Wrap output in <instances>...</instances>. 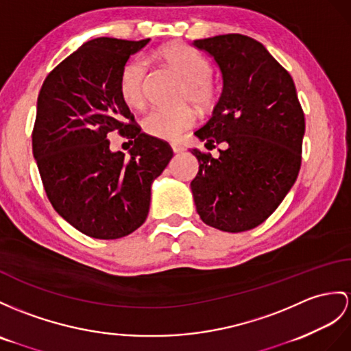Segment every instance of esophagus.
Returning a JSON list of instances; mask_svg holds the SVG:
<instances>
[{
    "instance_id": "1",
    "label": "esophagus",
    "mask_w": 351,
    "mask_h": 351,
    "mask_svg": "<svg viewBox=\"0 0 351 351\" xmlns=\"http://www.w3.org/2000/svg\"><path fill=\"white\" fill-rule=\"evenodd\" d=\"M171 149H173V152L174 153H182L184 149H183V146H180V144H177V143H173L171 144Z\"/></svg>"
}]
</instances>
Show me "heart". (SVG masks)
I'll return each instance as SVG.
<instances>
[{
	"label": "heart",
	"mask_w": 351,
	"mask_h": 351,
	"mask_svg": "<svg viewBox=\"0 0 351 351\" xmlns=\"http://www.w3.org/2000/svg\"><path fill=\"white\" fill-rule=\"evenodd\" d=\"M162 62L182 77L184 88L182 102L192 104L202 111L211 108L219 97V88L211 79V64L195 49L176 43L159 49L156 52ZM147 62L143 58H134L126 62L119 75V92L130 107L140 108L146 99ZM196 122V114L191 107L174 110L153 108L143 117V131L160 140H176L183 131L189 130Z\"/></svg>",
	"instance_id": "1"
}]
</instances>
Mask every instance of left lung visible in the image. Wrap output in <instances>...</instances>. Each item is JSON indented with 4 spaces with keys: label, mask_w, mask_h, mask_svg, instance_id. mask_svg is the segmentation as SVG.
<instances>
[{
    "label": "left lung",
    "mask_w": 351,
    "mask_h": 351,
    "mask_svg": "<svg viewBox=\"0 0 351 351\" xmlns=\"http://www.w3.org/2000/svg\"><path fill=\"white\" fill-rule=\"evenodd\" d=\"M217 62L223 90L195 135L219 158L192 149L199 171L191 183L204 223L244 232L267 220L296 182L305 117L292 75L262 43L241 34L195 40Z\"/></svg>",
    "instance_id": "obj_1"
}]
</instances>
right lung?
<instances>
[{
  "label": "right lung",
  "mask_w": 351,
  "mask_h": 351,
  "mask_svg": "<svg viewBox=\"0 0 351 351\" xmlns=\"http://www.w3.org/2000/svg\"><path fill=\"white\" fill-rule=\"evenodd\" d=\"M149 41L84 43L38 93L32 153L43 187L59 216L98 240H117L144 223L152 183L173 158L167 141L141 132L119 92L123 65ZM113 132L134 144L130 158L109 150Z\"/></svg>",
  "instance_id": "right-lung-1"
}]
</instances>
